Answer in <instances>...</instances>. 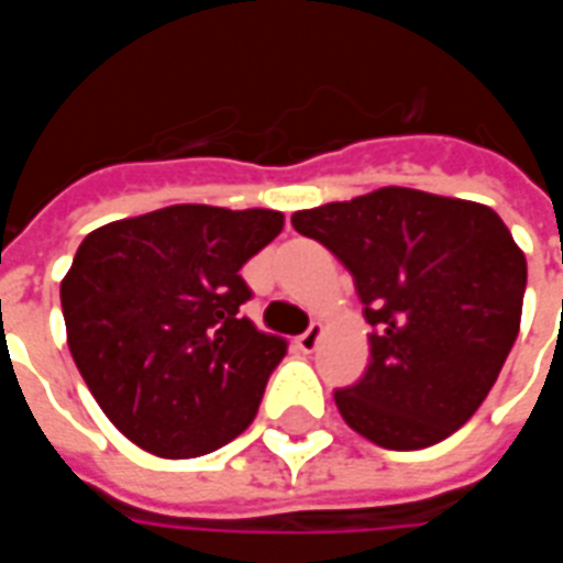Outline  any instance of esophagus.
Listing matches in <instances>:
<instances>
[{"mask_svg": "<svg viewBox=\"0 0 563 563\" xmlns=\"http://www.w3.org/2000/svg\"><path fill=\"white\" fill-rule=\"evenodd\" d=\"M322 322H313V325H310V329L305 331V334H298V350H301V353H313V350H317L319 346V338H322Z\"/></svg>", "mask_w": 563, "mask_h": 563, "instance_id": "esophagus-1", "label": "esophagus"}]
</instances>
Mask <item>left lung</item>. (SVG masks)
<instances>
[{
    "mask_svg": "<svg viewBox=\"0 0 563 563\" xmlns=\"http://www.w3.org/2000/svg\"><path fill=\"white\" fill-rule=\"evenodd\" d=\"M353 274L371 365L334 391L346 424L383 449H424L459 431L516 343L528 265L495 210L386 186L298 210Z\"/></svg>",
    "mask_w": 563,
    "mask_h": 563,
    "instance_id": "left-lung-1",
    "label": "left lung"
}]
</instances>
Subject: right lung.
I'll return each instance as SVG.
<instances>
[{
    "mask_svg": "<svg viewBox=\"0 0 563 563\" xmlns=\"http://www.w3.org/2000/svg\"><path fill=\"white\" fill-rule=\"evenodd\" d=\"M280 210L172 205L84 238L59 286L68 350L104 416L162 459L225 446L258 413L286 338L244 317Z\"/></svg>",
    "mask_w": 563,
    "mask_h": 563,
    "instance_id": "obj_1",
    "label": "right lung"
}]
</instances>
